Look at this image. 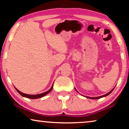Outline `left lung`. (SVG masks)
<instances>
[{
  "instance_id": "8db88e82",
  "label": "left lung",
  "mask_w": 129,
  "mask_h": 129,
  "mask_svg": "<svg viewBox=\"0 0 129 129\" xmlns=\"http://www.w3.org/2000/svg\"><path fill=\"white\" fill-rule=\"evenodd\" d=\"M114 89V88H113V89L112 90H111L110 91H109V93H107V94H105V95H103V96H99V97H95V98H91V97H88V96H87L86 97V98H89V99H100V98H103V97H105V96H108L109 94H110L113 91V89ZM77 91V90H76ZM77 92H78V91H77Z\"/></svg>"
}]
</instances>
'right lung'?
I'll use <instances>...</instances> for the list:
<instances>
[{
  "label": "right lung",
  "instance_id": "1",
  "mask_svg": "<svg viewBox=\"0 0 129 129\" xmlns=\"http://www.w3.org/2000/svg\"><path fill=\"white\" fill-rule=\"evenodd\" d=\"M53 85L52 86V87L50 88V89L48 91H46V92H44L43 93H41V94H35V95H32V94H24V93H23L21 92L19 90H17L16 88L15 87L16 90L17 92H18L19 94H20L21 96H23V97H25V98H29V99H38V98H42V97L46 96V95L48 94L49 93H50L51 90H52V89H53Z\"/></svg>",
  "mask_w": 129,
  "mask_h": 129
}]
</instances>
